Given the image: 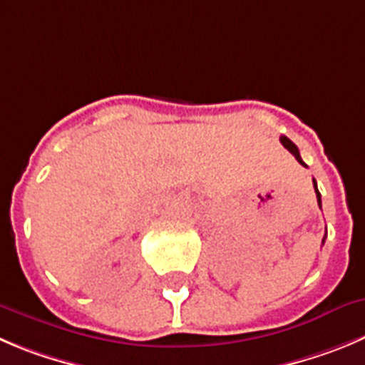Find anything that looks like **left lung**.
<instances>
[{"label":"left lung","mask_w":365,"mask_h":365,"mask_svg":"<svg viewBox=\"0 0 365 365\" xmlns=\"http://www.w3.org/2000/svg\"><path fill=\"white\" fill-rule=\"evenodd\" d=\"M281 144L284 145L286 149H288V151L292 153V155L295 156V158H297V162L299 163H302V165H306L304 162H302V158H301V155H299V149H297V145L294 144V142L290 140V138H286V136H281ZM313 185H315V194H317V202H319V207H321V192H319V189H317V182L315 180H313ZM322 243H324V240H322Z\"/></svg>","instance_id":"1"}]
</instances>
